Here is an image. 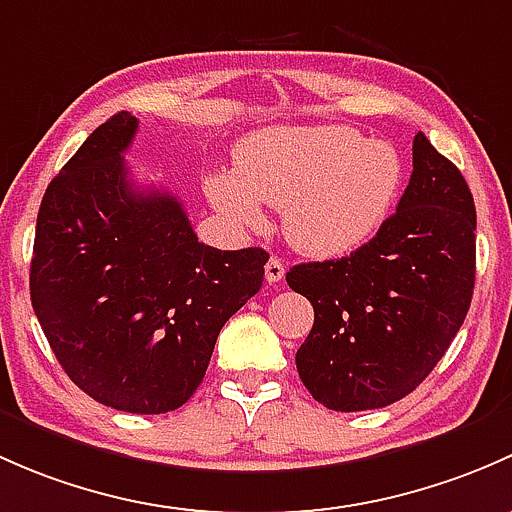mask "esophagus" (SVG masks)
I'll use <instances>...</instances> for the list:
<instances>
[{
  "instance_id": "esophagus-1",
  "label": "esophagus",
  "mask_w": 512,
  "mask_h": 512,
  "mask_svg": "<svg viewBox=\"0 0 512 512\" xmlns=\"http://www.w3.org/2000/svg\"><path fill=\"white\" fill-rule=\"evenodd\" d=\"M283 273H286V266H283V261L278 256H271L266 263V281L268 283H278L283 278Z\"/></svg>"
}]
</instances>
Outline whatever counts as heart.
<instances>
[{"instance_id": "heart-1", "label": "heart", "mask_w": 512, "mask_h": 512, "mask_svg": "<svg viewBox=\"0 0 512 512\" xmlns=\"http://www.w3.org/2000/svg\"><path fill=\"white\" fill-rule=\"evenodd\" d=\"M404 165L397 147L347 125L268 128L236 150L234 172L204 179L209 202L239 226L263 221L261 204L283 209V234L300 254L337 258L387 224Z\"/></svg>"}]
</instances>
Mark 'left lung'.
Here are the masks:
<instances>
[{
	"mask_svg": "<svg viewBox=\"0 0 512 512\" xmlns=\"http://www.w3.org/2000/svg\"><path fill=\"white\" fill-rule=\"evenodd\" d=\"M397 212L350 256L298 263L288 286L313 303L295 352L300 382L335 412L414 392L461 330L476 283V207L458 167L424 133Z\"/></svg>",
	"mask_w": 512,
	"mask_h": 512,
	"instance_id": "8db88e82",
	"label": "left lung"
}]
</instances>
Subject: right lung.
Segmentation results:
<instances>
[{
	"label": "right lung",
	"instance_id": "add662e5",
	"mask_svg": "<svg viewBox=\"0 0 512 512\" xmlns=\"http://www.w3.org/2000/svg\"><path fill=\"white\" fill-rule=\"evenodd\" d=\"M138 118L118 113L51 179L36 217L31 305L56 360L96 402L182 407L226 320L263 283V249L204 246L175 194L128 177Z\"/></svg>",
	"mask_w": 512,
	"mask_h": 512
}]
</instances>
